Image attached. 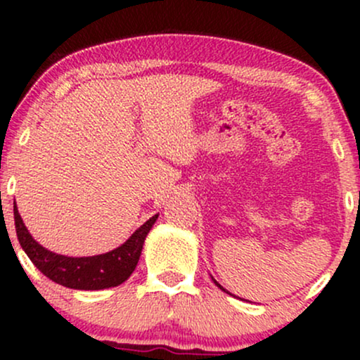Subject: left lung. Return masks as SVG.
Masks as SVG:
<instances>
[{
	"label": "left lung",
	"mask_w": 360,
	"mask_h": 360,
	"mask_svg": "<svg viewBox=\"0 0 360 360\" xmlns=\"http://www.w3.org/2000/svg\"><path fill=\"white\" fill-rule=\"evenodd\" d=\"M212 279H213V278H212ZM213 283H214V284H217V286H218V288H220V289H221V291H225V292H226V295H232V292H230V291H226V289H225V288H223V286H221V284H218V283H217V281H214V279H213Z\"/></svg>",
	"instance_id": "left-lung-1"
}]
</instances>
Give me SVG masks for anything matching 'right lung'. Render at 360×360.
I'll return each mask as SVG.
<instances>
[{
    "label": "right lung",
    "instance_id": "right-lung-1",
    "mask_svg": "<svg viewBox=\"0 0 360 360\" xmlns=\"http://www.w3.org/2000/svg\"><path fill=\"white\" fill-rule=\"evenodd\" d=\"M13 214L20 245L35 264L37 269L60 286L82 289V291H98L125 283L137 267L146 237L159 217L154 214L148 218L128 237L127 242L106 254L91 255V257H68L47 250L32 237L20 217L16 203H13Z\"/></svg>",
    "mask_w": 360,
    "mask_h": 360
}]
</instances>
